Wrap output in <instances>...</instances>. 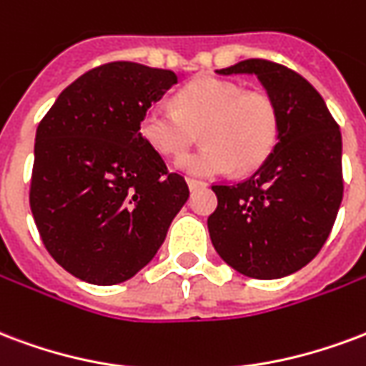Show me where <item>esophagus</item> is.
Here are the masks:
<instances>
[{"label":"esophagus","instance_id":"1","mask_svg":"<svg viewBox=\"0 0 366 366\" xmlns=\"http://www.w3.org/2000/svg\"><path fill=\"white\" fill-rule=\"evenodd\" d=\"M187 185H189V189L191 191H197V189H202V187H206L204 181H199V179H187Z\"/></svg>","mask_w":366,"mask_h":366}]
</instances>
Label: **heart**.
Wrapping results in <instances>:
<instances>
[{"instance_id":"heart-1","label":"heart","mask_w":366,"mask_h":366,"mask_svg":"<svg viewBox=\"0 0 366 366\" xmlns=\"http://www.w3.org/2000/svg\"><path fill=\"white\" fill-rule=\"evenodd\" d=\"M200 129L204 147L175 160V169L194 177H214L254 169L276 144L277 109L258 92H245L235 82L200 76L175 96V108L158 102L142 114L141 137L164 156H179Z\"/></svg>"}]
</instances>
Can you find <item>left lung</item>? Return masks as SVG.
<instances>
[{"label":"left lung","mask_w":366,"mask_h":366,"mask_svg":"<svg viewBox=\"0 0 366 366\" xmlns=\"http://www.w3.org/2000/svg\"><path fill=\"white\" fill-rule=\"evenodd\" d=\"M218 75H254L277 109L276 147L251 177L214 185L212 245L247 277L301 270L326 243L342 204V133L315 86L291 69L245 59Z\"/></svg>","instance_id":"1"}]
</instances>
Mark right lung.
I'll use <instances>...</instances> for the list:
<instances>
[{
  "label": "right lung",
  "instance_id": "1",
  "mask_svg": "<svg viewBox=\"0 0 366 366\" xmlns=\"http://www.w3.org/2000/svg\"><path fill=\"white\" fill-rule=\"evenodd\" d=\"M177 81L167 69L106 63L71 82L38 125L30 210L49 254L82 282L131 280L189 199L139 131Z\"/></svg>",
  "mask_w": 366,
  "mask_h": 366
}]
</instances>
